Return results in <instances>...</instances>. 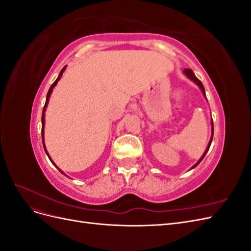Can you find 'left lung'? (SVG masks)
<instances>
[{
  "instance_id": "left-lung-1",
  "label": "left lung",
  "mask_w": 251,
  "mask_h": 251,
  "mask_svg": "<svg viewBox=\"0 0 251 251\" xmlns=\"http://www.w3.org/2000/svg\"><path fill=\"white\" fill-rule=\"evenodd\" d=\"M184 74L186 75V76L189 78V79H191V80H193L195 83H197V85H198L199 87H200V89H201V91H202V93L204 94V96H205V90H204V87H203V85H202V82L198 79V78H197L196 77V75H195V73L191 70V69H184ZM205 97H206V96H205ZM212 136H214V124H212V121H211V137H210V140H209V142H208V146H207V148H206V150H205V151H204V154L202 155V157L200 158V160L198 161V162H197L194 166H193V168L191 169V170H193L194 168H196V166L197 165H198L201 161H202V159L204 158V156L205 155H206V153H207V151H208V150H209V147H210V144H211V141H212Z\"/></svg>"
}]
</instances>
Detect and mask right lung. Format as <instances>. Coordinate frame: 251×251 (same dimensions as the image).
I'll return each instance as SVG.
<instances>
[{
  "label": "right lung",
  "instance_id": "add662e5",
  "mask_svg": "<svg viewBox=\"0 0 251 251\" xmlns=\"http://www.w3.org/2000/svg\"><path fill=\"white\" fill-rule=\"evenodd\" d=\"M65 69H66V66L63 68L62 69V71L59 72V75H58V77L56 78V80L52 83L51 85V87H50V89H49V91H48V93H47V98H46V102H45V105H44V109H43V114H42V140H43V146H44V149H45V151H46V154H47V156L49 157V159H50V161L53 163V161L51 160V158H50V156H49V154H48V151H47V150H46V147H45V141H44V126H45V111H46V108H47V104H48V101H49V98H50V95H51V93H52V90H53V88H54L55 86H56V83L58 82V80L60 79V77H62V75H63V73H64V71H65ZM54 164V163H53ZM55 165V164H54ZM56 166V165H55ZM57 168V166H56ZM57 170L62 173V174H64V172L63 171H60L58 168H57ZM65 176H67L66 174H64Z\"/></svg>",
  "mask_w": 251,
  "mask_h": 251
}]
</instances>
